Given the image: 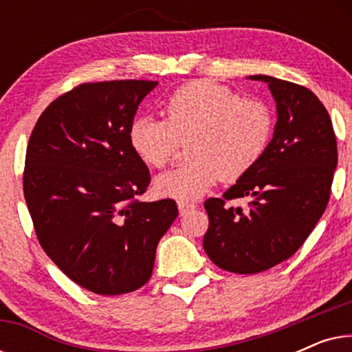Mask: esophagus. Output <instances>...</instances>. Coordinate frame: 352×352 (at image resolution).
Masks as SVG:
<instances>
[{
  "instance_id": "esophagus-1",
  "label": "esophagus",
  "mask_w": 352,
  "mask_h": 352,
  "mask_svg": "<svg viewBox=\"0 0 352 352\" xmlns=\"http://www.w3.org/2000/svg\"><path fill=\"white\" fill-rule=\"evenodd\" d=\"M177 206H179V213L181 214H186V213H189V211H192V210L195 208V204H190V201L181 200V201H177Z\"/></svg>"
}]
</instances>
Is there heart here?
I'll return each instance as SVG.
<instances>
[{"label": "heart", "mask_w": 352, "mask_h": 352, "mask_svg": "<svg viewBox=\"0 0 352 352\" xmlns=\"http://www.w3.org/2000/svg\"><path fill=\"white\" fill-rule=\"evenodd\" d=\"M165 120L138 117L128 131L129 146L142 163L163 168L181 141L190 162L157 177L160 195L195 200L219 179L232 182L261 162L271 142L274 113L256 98H240L211 80L182 85L163 105Z\"/></svg>", "instance_id": "b5f03b06"}]
</instances>
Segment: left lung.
I'll return each instance as SVG.
<instances>
[{"instance_id": "obj_1", "label": "left lung", "mask_w": 352, "mask_h": 352, "mask_svg": "<svg viewBox=\"0 0 352 352\" xmlns=\"http://www.w3.org/2000/svg\"><path fill=\"white\" fill-rule=\"evenodd\" d=\"M277 123L261 162L226 190L205 201L204 248L224 271L258 274L280 264L306 242L330 199L338 148L330 115L306 86L267 75ZM250 196L249 210L230 200Z\"/></svg>"}]
</instances>
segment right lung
Listing matches in <instances>:
<instances>
[{"instance_id":"add662e5","label":"right lung","mask_w":352,"mask_h":352,"mask_svg":"<svg viewBox=\"0 0 352 352\" xmlns=\"http://www.w3.org/2000/svg\"><path fill=\"white\" fill-rule=\"evenodd\" d=\"M151 80L81 83L45 109L28 139L23 195L36 239L86 290L123 295L152 276L173 199L139 201L151 173L128 131Z\"/></svg>"}]
</instances>
